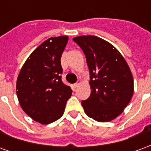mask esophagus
<instances>
[{
	"label": "esophagus",
	"instance_id": "34e87169",
	"mask_svg": "<svg viewBox=\"0 0 151 151\" xmlns=\"http://www.w3.org/2000/svg\"><path fill=\"white\" fill-rule=\"evenodd\" d=\"M80 82H81V81H80V80H78V81L76 82L75 84H74V86H75V87H78V86H79V84H80Z\"/></svg>",
	"mask_w": 151,
	"mask_h": 151
}]
</instances>
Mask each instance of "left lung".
<instances>
[{
  "label": "left lung",
  "mask_w": 151,
  "mask_h": 151,
  "mask_svg": "<svg viewBox=\"0 0 151 151\" xmlns=\"http://www.w3.org/2000/svg\"><path fill=\"white\" fill-rule=\"evenodd\" d=\"M85 54L90 72L91 95L82 100L86 114L99 122L122 113L133 94V78L128 64L111 43L94 35L73 39Z\"/></svg>",
  "instance_id": "1"
}]
</instances>
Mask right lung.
Masks as SVG:
<instances>
[{"label": "right lung", "instance_id": "1", "mask_svg": "<svg viewBox=\"0 0 151 151\" xmlns=\"http://www.w3.org/2000/svg\"><path fill=\"white\" fill-rule=\"evenodd\" d=\"M68 36L50 38L28 57L17 80L16 91L22 110L33 120L50 124L62 116L72 90L61 80L60 57Z\"/></svg>", "mask_w": 151, "mask_h": 151}]
</instances>
